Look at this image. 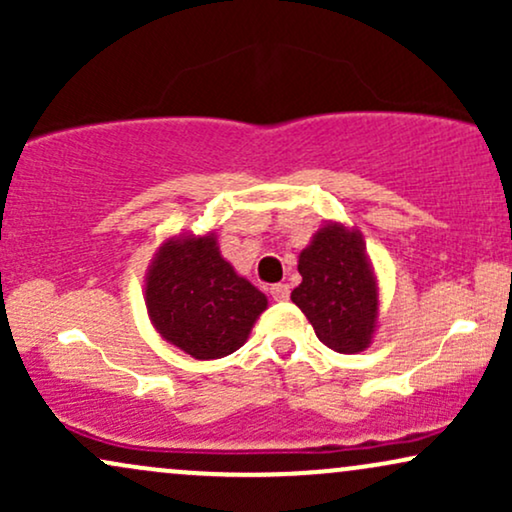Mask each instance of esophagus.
I'll return each instance as SVG.
<instances>
[{"label": "esophagus", "mask_w": 512, "mask_h": 512, "mask_svg": "<svg viewBox=\"0 0 512 512\" xmlns=\"http://www.w3.org/2000/svg\"><path fill=\"white\" fill-rule=\"evenodd\" d=\"M269 293H272V298H274V301L284 303V301H289V296H291V289H289V284H274L272 289H269Z\"/></svg>", "instance_id": "34e87169"}]
</instances>
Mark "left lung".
Returning <instances> with one entry per match:
<instances>
[{"instance_id":"8db88e82","label":"left lung","mask_w":512,"mask_h":512,"mask_svg":"<svg viewBox=\"0 0 512 512\" xmlns=\"http://www.w3.org/2000/svg\"><path fill=\"white\" fill-rule=\"evenodd\" d=\"M303 281L291 301L303 310L322 344L339 354L366 351L378 330V279L358 228L339 221L317 228L298 255Z\"/></svg>"}]
</instances>
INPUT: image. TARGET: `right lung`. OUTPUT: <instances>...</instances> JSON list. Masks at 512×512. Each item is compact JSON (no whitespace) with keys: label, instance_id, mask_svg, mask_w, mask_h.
I'll return each mask as SVG.
<instances>
[{"label":"right lung","instance_id":"obj_1","mask_svg":"<svg viewBox=\"0 0 512 512\" xmlns=\"http://www.w3.org/2000/svg\"><path fill=\"white\" fill-rule=\"evenodd\" d=\"M144 286L151 325L197 361L238 351L267 310V296L223 260L216 233L163 240Z\"/></svg>","mask_w":512,"mask_h":512}]
</instances>
